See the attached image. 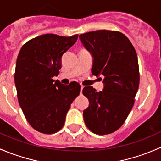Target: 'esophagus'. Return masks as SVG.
<instances>
[{"mask_svg": "<svg viewBox=\"0 0 161 161\" xmlns=\"http://www.w3.org/2000/svg\"><path fill=\"white\" fill-rule=\"evenodd\" d=\"M83 88H84V86H83V85H81V86H80V94H81V92H82Z\"/></svg>", "mask_w": 161, "mask_h": 161, "instance_id": "1", "label": "esophagus"}]
</instances>
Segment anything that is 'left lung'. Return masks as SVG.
I'll list each match as a JSON object with an SVG mask.
<instances>
[{
  "instance_id": "obj_1",
  "label": "left lung",
  "mask_w": 161,
  "mask_h": 161,
  "mask_svg": "<svg viewBox=\"0 0 161 161\" xmlns=\"http://www.w3.org/2000/svg\"><path fill=\"white\" fill-rule=\"evenodd\" d=\"M79 38L94 59L92 74L102 76L105 85L99 92L92 87L83 89L89 100L84 122L94 133L110 134L122 126L134 105L140 84L136 52L130 39L117 31H89Z\"/></svg>"
}]
</instances>
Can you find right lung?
Here are the masks:
<instances>
[{
	"mask_svg": "<svg viewBox=\"0 0 161 161\" xmlns=\"http://www.w3.org/2000/svg\"><path fill=\"white\" fill-rule=\"evenodd\" d=\"M78 35L66 37L45 34L28 41L16 62L14 83L20 107L33 129L45 134L64 126L80 85H64L53 77L59 74L61 58L77 41Z\"/></svg>",
	"mask_w": 161,
	"mask_h": 161,
	"instance_id": "1",
	"label": "right lung"
}]
</instances>
